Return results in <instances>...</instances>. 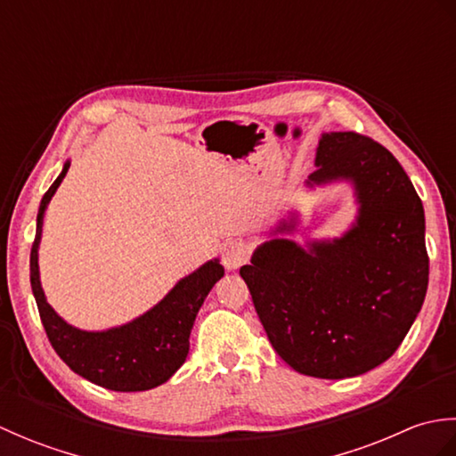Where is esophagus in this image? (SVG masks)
I'll return each instance as SVG.
<instances>
[{
	"mask_svg": "<svg viewBox=\"0 0 456 456\" xmlns=\"http://www.w3.org/2000/svg\"><path fill=\"white\" fill-rule=\"evenodd\" d=\"M250 253L243 240H229L221 248V263L227 270H237L248 260Z\"/></svg>",
	"mask_w": 456,
	"mask_h": 456,
	"instance_id": "obj_1",
	"label": "esophagus"
}]
</instances>
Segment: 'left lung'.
<instances>
[{
	"mask_svg": "<svg viewBox=\"0 0 456 456\" xmlns=\"http://www.w3.org/2000/svg\"><path fill=\"white\" fill-rule=\"evenodd\" d=\"M348 182L356 217L341 237L286 239L288 211L240 276L274 351L296 372L341 380L388 361L428 294L425 213L408 174L382 144L323 133L305 188Z\"/></svg>",
	"mask_w": 456,
	"mask_h": 456,
	"instance_id": "left-lung-1",
	"label": "left lung"
}]
</instances>
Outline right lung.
Returning <instances> with one entry per match:
<instances>
[{
  "label": "right lung",
  "instance_id": "obj_1",
  "mask_svg": "<svg viewBox=\"0 0 456 456\" xmlns=\"http://www.w3.org/2000/svg\"><path fill=\"white\" fill-rule=\"evenodd\" d=\"M70 160L41 200L37 235L31 248V288L41 322L56 354L86 380L113 392H142L157 388L183 364L190 351V333L211 288L225 270L219 258L208 260L191 274L178 280L170 292L149 312L103 331H86L70 325L46 302L38 273V245L45 211L61 186Z\"/></svg>",
  "mask_w": 456,
  "mask_h": 456
}]
</instances>
